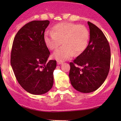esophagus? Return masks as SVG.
<instances>
[{
	"label": "esophagus",
	"mask_w": 121,
	"mask_h": 121,
	"mask_svg": "<svg viewBox=\"0 0 121 121\" xmlns=\"http://www.w3.org/2000/svg\"><path fill=\"white\" fill-rule=\"evenodd\" d=\"M63 63V62H60V61H58V60H57V64H62Z\"/></svg>",
	"instance_id": "34e87169"
}]
</instances>
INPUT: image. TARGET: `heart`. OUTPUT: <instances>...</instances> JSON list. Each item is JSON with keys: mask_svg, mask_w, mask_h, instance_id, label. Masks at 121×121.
<instances>
[{"mask_svg": "<svg viewBox=\"0 0 121 121\" xmlns=\"http://www.w3.org/2000/svg\"><path fill=\"white\" fill-rule=\"evenodd\" d=\"M89 39V32L85 26L70 22H60L55 25L52 32L44 34V41L51 50L57 48L62 43L63 45L53 54L54 58L58 61L70 59L74 52L78 54L82 53L87 47Z\"/></svg>", "mask_w": 121, "mask_h": 121, "instance_id": "b5f03b06", "label": "heart"}]
</instances>
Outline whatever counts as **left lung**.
<instances>
[{
    "instance_id": "1",
    "label": "left lung",
    "mask_w": 121,
    "mask_h": 121,
    "mask_svg": "<svg viewBox=\"0 0 121 121\" xmlns=\"http://www.w3.org/2000/svg\"><path fill=\"white\" fill-rule=\"evenodd\" d=\"M90 40L86 49L70 63L69 77L75 90L89 93L100 87L108 75L110 68L111 50L102 31L87 22Z\"/></svg>"
}]
</instances>
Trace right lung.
Listing matches in <instances>:
<instances>
[{
  "label": "right lung",
  "mask_w": 121,
  "mask_h": 121,
  "mask_svg": "<svg viewBox=\"0 0 121 121\" xmlns=\"http://www.w3.org/2000/svg\"><path fill=\"white\" fill-rule=\"evenodd\" d=\"M48 20L31 21L15 36L10 62L15 76L21 87L29 93L42 95L53 84L55 60L47 62L50 52L44 41Z\"/></svg>",
  "instance_id": "1"
}]
</instances>
